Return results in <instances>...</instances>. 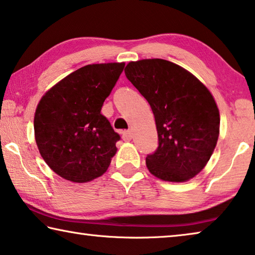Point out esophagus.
<instances>
[{
    "mask_svg": "<svg viewBox=\"0 0 255 255\" xmlns=\"http://www.w3.org/2000/svg\"><path fill=\"white\" fill-rule=\"evenodd\" d=\"M132 138V132L131 130H128V131H125L123 134V139L125 142H130Z\"/></svg>",
    "mask_w": 255,
    "mask_h": 255,
    "instance_id": "obj_1",
    "label": "esophagus"
}]
</instances>
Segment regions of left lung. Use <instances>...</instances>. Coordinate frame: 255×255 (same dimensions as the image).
I'll return each instance as SVG.
<instances>
[{
	"mask_svg": "<svg viewBox=\"0 0 255 255\" xmlns=\"http://www.w3.org/2000/svg\"><path fill=\"white\" fill-rule=\"evenodd\" d=\"M125 74L151 106L159 147L146 156L156 178L184 183L209 162L219 137L220 113L211 92L178 64L162 59L130 61Z\"/></svg>",
	"mask_w": 255,
	"mask_h": 255,
	"instance_id": "8db88e82",
	"label": "left lung"
}]
</instances>
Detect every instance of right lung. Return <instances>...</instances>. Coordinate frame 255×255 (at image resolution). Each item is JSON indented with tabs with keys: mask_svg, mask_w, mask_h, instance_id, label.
Listing matches in <instances>:
<instances>
[{
	"mask_svg": "<svg viewBox=\"0 0 255 255\" xmlns=\"http://www.w3.org/2000/svg\"><path fill=\"white\" fill-rule=\"evenodd\" d=\"M125 62L87 64L51 87L34 117L40 155L56 175L88 183L108 170L120 136L101 115Z\"/></svg>",
	"mask_w": 255,
	"mask_h": 255,
	"instance_id": "right-lung-1",
	"label": "right lung"
}]
</instances>
